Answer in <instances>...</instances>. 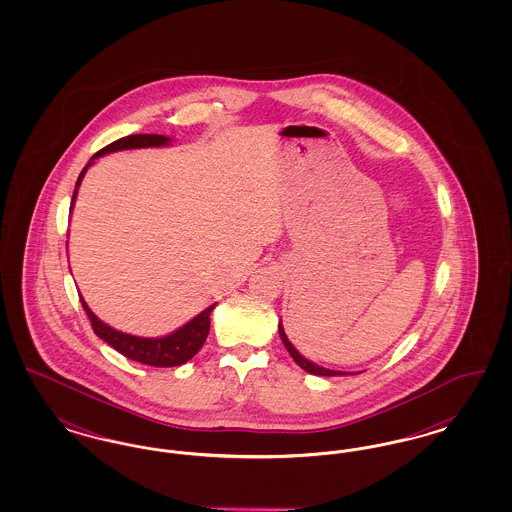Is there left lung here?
Masks as SVG:
<instances>
[{
  "mask_svg": "<svg viewBox=\"0 0 512 512\" xmlns=\"http://www.w3.org/2000/svg\"><path fill=\"white\" fill-rule=\"evenodd\" d=\"M278 332H280V338L284 341L288 353L292 355L293 361L301 366L305 372L315 374V376H345V374H347V372H341V370H332V368H324V366L315 365L313 361L305 359V357L293 347L292 341L288 340V336H286V332H284V326H282V320H280V324H278Z\"/></svg>",
  "mask_w": 512,
  "mask_h": 512,
  "instance_id": "8db88e82",
  "label": "left lung"
}]
</instances>
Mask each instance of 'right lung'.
<instances>
[{
    "label": "right lung",
    "instance_id": "1",
    "mask_svg": "<svg viewBox=\"0 0 512 512\" xmlns=\"http://www.w3.org/2000/svg\"><path fill=\"white\" fill-rule=\"evenodd\" d=\"M171 138L169 136H161V134H132V136H124L121 140L103 147L98 151L90 163L82 169L78 180H76V188H74L73 201H71V211L74 207V199L78 194V186L84 178L86 171L94 165V161L98 157H103L107 153H115L122 149H140V147H165L171 146ZM80 295V293H78ZM80 303L86 311V315L92 322V328L96 332V336L109 343L113 349H117L121 355L136 361V363H144L149 366H180L188 363L195 353L201 349V345L207 340L209 328H211V313L215 309V305L207 307L205 311H201L197 317L192 318L190 322H186L184 326H180L178 330H174L167 336L161 338H140V336H132V334H124L115 328H111L109 324H105L103 320H99L92 309L88 307V303L84 301V297L80 295Z\"/></svg>",
    "mask_w": 512,
    "mask_h": 512
}]
</instances>
